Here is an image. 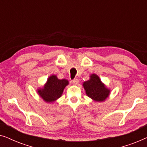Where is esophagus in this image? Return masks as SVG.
Listing matches in <instances>:
<instances>
[{"mask_svg":"<svg viewBox=\"0 0 147 147\" xmlns=\"http://www.w3.org/2000/svg\"><path fill=\"white\" fill-rule=\"evenodd\" d=\"M71 83L74 84V85H77V84L79 83V80L78 79H74L73 80H71Z\"/></svg>","mask_w":147,"mask_h":147,"instance_id":"1","label":"esophagus"}]
</instances>
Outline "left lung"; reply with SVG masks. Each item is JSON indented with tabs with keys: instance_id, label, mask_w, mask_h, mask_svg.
Here are the masks:
<instances>
[{
	"instance_id": "obj_1",
	"label": "left lung",
	"mask_w": 147,
	"mask_h": 147,
	"mask_svg": "<svg viewBox=\"0 0 147 147\" xmlns=\"http://www.w3.org/2000/svg\"><path fill=\"white\" fill-rule=\"evenodd\" d=\"M84 90L88 97L96 102H103L108 97L110 90L100 80L99 76L94 74L88 81L83 83Z\"/></svg>"
}]
</instances>
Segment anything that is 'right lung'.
<instances>
[{
  "mask_svg": "<svg viewBox=\"0 0 147 147\" xmlns=\"http://www.w3.org/2000/svg\"><path fill=\"white\" fill-rule=\"evenodd\" d=\"M68 84V80H59L55 75H52L48 78L43 87L37 90V92L44 101L51 103L61 97L64 88Z\"/></svg>",
  "mask_w": 147,
  "mask_h": 147,
  "instance_id": "1",
  "label": "right lung"
}]
</instances>
